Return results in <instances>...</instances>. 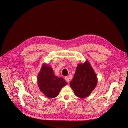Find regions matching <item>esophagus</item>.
Listing matches in <instances>:
<instances>
[{
  "label": "esophagus",
  "instance_id": "obj_1",
  "mask_svg": "<svg viewBox=\"0 0 128 128\" xmlns=\"http://www.w3.org/2000/svg\"><path fill=\"white\" fill-rule=\"evenodd\" d=\"M65 80L66 81V82H68V83H69V77H66L65 78Z\"/></svg>",
  "mask_w": 128,
  "mask_h": 128
}]
</instances>
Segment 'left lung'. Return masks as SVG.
<instances>
[{
    "mask_svg": "<svg viewBox=\"0 0 128 128\" xmlns=\"http://www.w3.org/2000/svg\"><path fill=\"white\" fill-rule=\"evenodd\" d=\"M98 78L89 61L79 64L70 85L75 95L80 98L89 96L96 88Z\"/></svg>",
    "mask_w": 128,
    "mask_h": 128,
    "instance_id": "8db88e82",
    "label": "left lung"
}]
</instances>
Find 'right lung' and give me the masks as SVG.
Segmentation results:
<instances>
[{"instance_id":"obj_1","label":"right lung","mask_w":128,"mask_h":128,"mask_svg":"<svg viewBox=\"0 0 128 128\" xmlns=\"http://www.w3.org/2000/svg\"><path fill=\"white\" fill-rule=\"evenodd\" d=\"M37 83L40 91L48 98H54L58 96L61 90L67 84L62 77L54 74L52 67L44 63L37 76Z\"/></svg>"}]
</instances>
